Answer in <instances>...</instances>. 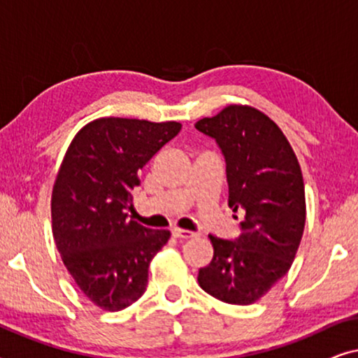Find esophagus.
I'll list each match as a JSON object with an SVG mask.
<instances>
[{"instance_id":"esophagus-1","label":"esophagus","mask_w":358,"mask_h":358,"mask_svg":"<svg viewBox=\"0 0 358 358\" xmlns=\"http://www.w3.org/2000/svg\"><path fill=\"white\" fill-rule=\"evenodd\" d=\"M173 236H174V238H179V239H189V238L197 236V234H195L194 231H190V229L174 228V229H173Z\"/></svg>"}]
</instances>
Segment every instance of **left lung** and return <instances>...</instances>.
<instances>
[{"mask_svg":"<svg viewBox=\"0 0 358 358\" xmlns=\"http://www.w3.org/2000/svg\"><path fill=\"white\" fill-rule=\"evenodd\" d=\"M195 129L222 150L228 205L243 229L234 241L210 234L213 259L199 271V285L224 303L251 305L285 275L300 246L306 220L300 163L275 122L251 106L224 107Z\"/></svg>","mask_w":358,"mask_h":358,"instance_id":"obj_1","label":"left lung"}]
</instances>
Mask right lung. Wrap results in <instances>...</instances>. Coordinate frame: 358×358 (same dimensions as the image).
<instances>
[{
    "instance_id": "1",
    "label": "right lung",
    "mask_w": 358,
    "mask_h": 358,
    "mask_svg": "<svg viewBox=\"0 0 358 358\" xmlns=\"http://www.w3.org/2000/svg\"><path fill=\"white\" fill-rule=\"evenodd\" d=\"M179 122L92 120L75 135L52 190V231L62 261L90 301L120 311L143 295L168 229L129 218L140 171L180 130Z\"/></svg>"
}]
</instances>
